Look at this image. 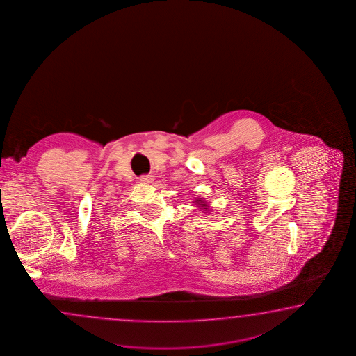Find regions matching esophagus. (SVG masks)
I'll use <instances>...</instances> for the list:
<instances>
[{
    "instance_id": "1",
    "label": "esophagus",
    "mask_w": 356,
    "mask_h": 356,
    "mask_svg": "<svg viewBox=\"0 0 356 356\" xmlns=\"http://www.w3.org/2000/svg\"><path fill=\"white\" fill-rule=\"evenodd\" d=\"M153 179V175H141L139 178V181L143 183H150Z\"/></svg>"
}]
</instances>
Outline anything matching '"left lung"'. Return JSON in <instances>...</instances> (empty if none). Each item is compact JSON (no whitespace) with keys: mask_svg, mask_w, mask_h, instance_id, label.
I'll use <instances>...</instances> for the list:
<instances>
[{"mask_svg":"<svg viewBox=\"0 0 356 356\" xmlns=\"http://www.w3.org/2000/svg\"><path fill=\"white\" fill-rule=\"evenodd\" d=\"M195 202L197 203V204H200L201 207H204V209H206V207L209 206V203L206 202V201H204V200H202V198H197Z\"/></svg>","mask_w":356,"mask_h":356,"instance_id":"8db88e82","label":"left lung"}]
</instances>
